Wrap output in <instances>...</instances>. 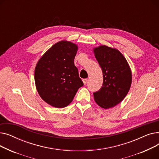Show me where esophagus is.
I'll return each instance as SVG.
<instances>
[{
    "mask_svg": "<svg viewBox=\"0 0 159 159\" xmlns=\"http://www.w3.org/2000/svg\"><path fill=\"white\" fill-rule=\"evenodd\" d=\"M82 80H83V82H84V84L86 85V84H87V83H88V79H83Z\"/></svg>",
    "mask_w": 159,
    "mask_h": 159,
    "instance_id": "1",
    "label": "esophagus"
}]
</instances>
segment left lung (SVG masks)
Returning a JSON list of instances; mask_svg holds the SVG:
<instances>
[{
	"label": "left lung",
	"mask_w": 159,
	"mask_h": 159,
	"mask_svg": "<svg viewBox=\"0 0 159 159\" xmlns=\"http://www.w3.org/2000/svg\"><path fill=\"white\" fill-rule=\"evenodd\" d=\"M103 73V84L93 93L95 102L107 109L120 103L128 94L131 84V72L128 63L117 49L106 46L94 49Z\"/></svg>",
	"instance_id": "8db88e82"
}]
</instances>
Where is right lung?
Instances as JSON below:
<instances>
[{
	"label": "right lung",
	"instance_id": "1",
	"mask_svg": "<svg viewBox=\"0 0 159 159\" xmlns=\"http://www.w3.org/2000/svg\"><path fill=\"white\" fill-rule=\"evenodd\" d=\"M77 46L70 42L54 44L39 61L35 70L38 93L53 107L69 105L79 88L84 85L74 64Z\"/></svg>",
	"mask_w": 159,
	"mask_h": 159
}]
</instances>
